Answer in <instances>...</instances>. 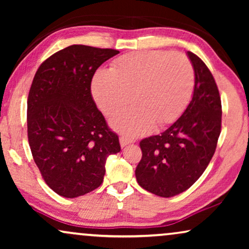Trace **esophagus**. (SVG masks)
Instances as JSON below:
<instances>
[{"label": "esophagus", "mask_w": 249, "mask_h": 249, "mask_svg": "<svg viewBox=\"0 0 249 249\" xmlns=\"http://www.w3.org/2000/svg\"><path fill=\"white\" fill-rule=\"evenodd\" d=\"M135 141L134 139H129L125 137V136H121L120 137V145L121 147H124V146H127L128 144H131V142H134Z\"/></svg>", "instance_id": "obj_1"}]
</instances>
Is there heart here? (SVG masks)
<instances>
[{
	"label": "heart",
	"mask_w": 249,
	"mask_h": 249,
	"mask_svg": "<svg viewBox=\"0 0 249 249\" xmlns=\"http://www.w3.org/2000/svg\"><path fill=\"white\" fill-rule=\"evenodd\" d=\"M195 73L185 54L168 51H141L124 54L111 70H98L91 81V93L107 117L124 111L111 121L121 134L137 137L169 124L185 110L192 98Z\"/></svg>",
	"instance_id": "b5f03b06"
}]
</instances>
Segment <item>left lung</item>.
Wrapping results in <instances>:
<instances>
[{
  "label": "left lung",
  "mask_w": 249,
  "mask_h": 249,
  "mask_svg": "<svg viewBox=\"0 0 249 249\" xmlns=\"http://www.w3.org/2000/svg\"><path fill=\"white\" fill-rule=\"evenodd\" d=\"M195 72L193 98L181 117L161 135L141 142L135 175L139 186L161 197L181 194L195 183L212 160L221 132L222 107L206 64L187 52Z\"/></svg>",
  "instance_id": "obj_1"
}]
</instances>
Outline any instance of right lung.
I'll use <instances>...</instances> for the list:
<instances>
[{
  "instance_id": "1",
  "label": "right lung",
  "mask_w": 249,
  "mask_h": 249,
  "mask_svg": "<svg viewBox=\"0 0 249 249\" xmlns=\"http://www.w3.org/2000/svg\"><path fill=\"white\" fill-rule=\"evenodd\" d=\"M119 51L71 45L40 64L27 101L34 161L47 186L67 198L103 182L108 155L121 151L90 91L95 71Z\"/></svg>"
}]
</instances>
